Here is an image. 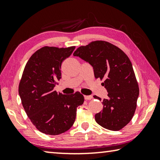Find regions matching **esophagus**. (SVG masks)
Instances as JSON below:
<instances>
[{
  "instance_id": "1",
  "label": "esophagus",
  "mask_w": 160,
  "mask_h": 160,
  "mask_svg": "<svg viewBox=\"0 0 160 160\" xmlns=\"http://www.w3.org/2000/svg\"><path fill=\"white\" fill-rule=\"evenodd\" d=\"M84 98L86 100H90L92 99V95H85Z\"/></svg>"
}]
</instances>
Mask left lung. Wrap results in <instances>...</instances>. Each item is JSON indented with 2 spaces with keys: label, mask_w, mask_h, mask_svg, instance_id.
<instances>
[{
  "label": "left lung",
  "mask_w": 160,
  "mask_h": 160,
  "mask_svg": "<svg viewBox=\"0 0 160 160\" xmlns=\"http://www.w3.org/2000/svg\"><path fill=\"white\" fill-rule=\"evenodd\" d=\"M73 55L89 63L95 78L105 79L102 85L108 91V98L103 99V109L95 115V121L108 130H121L132 118L139 96L138 83L128 55L106 41L81 46ZM94 98L101 100L97 96Z\"/></svg>",
  "instance_id": "left-lung-1"
}]
</instances>
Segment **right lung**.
I'll list each match as a JSON object with an SVG mask.
<instances>
[{"instance_id":"add662e5","label":"right lung","mask_w":160,"mask_h":160,"mask_svg":"<svg viewBox=\"0 0 160 160\" xmlns=\"http://www.w3.org/2000/svg\"><path fill=\"white\" fill-rule=\"evenodd\" d=\"M75 47H43L27 62L19 84L22 105L32 123L41 132L62 134L72 126L77 108L84 102L82 94L62 95L54 91L61 78L63 60Z\"/></svg>"}]
</instances>
